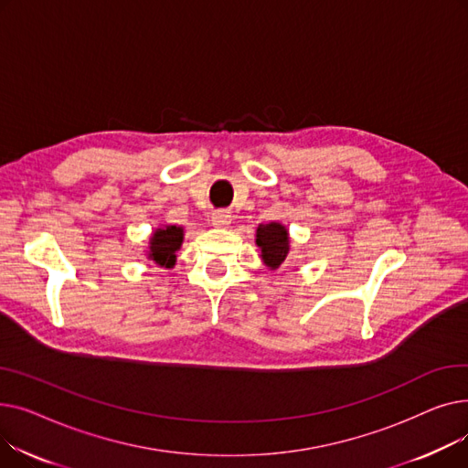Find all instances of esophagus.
Returning <instances> with one entry per match:
<instances>
[{"mask_svg":"<svg viewBox=\"0 0 468 468\" xmlns=\"http://www.w3.org/2000/svg\"><path fill=\"white\" fill-rule=\"evenodd\" d=\"M210 221H212L214 228H229L231 214L228 210H216V212H212Z\"/></svg>","mask_w":468,"mask_h":468,"instance_id":"obj_1","label":"esophagus"}]
</instances>
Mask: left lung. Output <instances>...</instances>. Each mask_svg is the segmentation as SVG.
Returning a JSON list of instances; mask_svg holds the SVG:
<instances>
[{"mask_svg":"<svg viewBox=\"0 0 468 468\" xmlns=\"http://www.w3.org/2000/svg\"><path fill=\"white\" fill-rule=\"evenodd\" d=\"M256 247L261 250L260 258L267 269L277 271V269L290 256V233L281 221H269L260 224L256 229Z\"/></svg>","mask_w":468,"mask_h":468,"instance_id":"8db88e82","label":"left lung"}]
</instances>
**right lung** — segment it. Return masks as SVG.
<instances>
[{"mask_svg":"<svg viewBox=\"0 0 468 468\" xmlns=\"http://www.w3.org/2000/svg\"><path fill=\"white\" fill-rule=\"evenodd\" d=\"M184 244V228L180 226H159L150 235L145 258L159 267L172 269L176 265V252Z\"/></svg>","mask_w":468,"mask_h":468,"instance_id":"1","label":"right lung"}]
</instances>
